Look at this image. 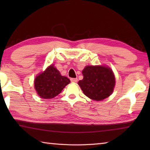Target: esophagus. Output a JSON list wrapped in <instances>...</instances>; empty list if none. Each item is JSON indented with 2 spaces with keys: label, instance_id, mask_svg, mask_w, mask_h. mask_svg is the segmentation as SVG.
<instances>
[{
  "label": "esophagus",
  "instance_id": "1",
  "mask_svg": "<svg viewBox=\"0 0 150 150\" xmlns=\"http://www.w3.org/2000/svg\"><path fill=\"white\" fill-rule=\"evenodd\" d=\"M77 78H72V79H71V81L72 83H77Z\"/></svg>",
  "mask_w": 150,
  "mask_h": 150
}]
</instances>
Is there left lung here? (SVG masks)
Wrapping results in <instances>:
<instances>
[{"instance_id":"left-lung-1","label":"left lung","mask_w":150,"mask_h":150,"mask_svg":"<svg viewBox=\"0 0 150 150\" xmlns=\"http://www.w3.org/2000/svg\"><path fill=\"white\" fill-rule=\"evenodd\" d=\"M83 79L78 82L83 93L91 99L100 101L108 97L114 91L115 77L110 67L100 65L86 66Z\"/></svg>"}]
</instances>
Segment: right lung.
Here are the masks:
<instances>
[{"label": "right lung", "instance_id": "right-lung-1", "mask_svg": "<svg viewBox=\"0 0 150 150\" xmlns=\"http://www.w3.org/2000/svg\"><path fill=\"white\" fill-rule=\"evenodd\" d=\"M69 83V79L62 76L56 67L52 65L36 76L34 79V88L40 97L48 99L59 95Z\"/></svg>", "mask_w": 150, "mask_h": 150}]
</instances>
